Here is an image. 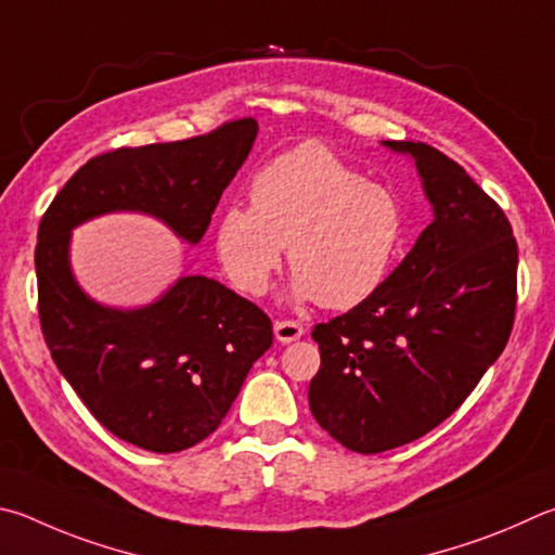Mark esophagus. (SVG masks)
Masks as SVG:
<instances>
[{"mask_svg":"<svg viewBox=\"0 0 555 555\" xmlns=\"http://www.w3.org/2000/svg\"><path fill=\"white\" fill-rule=\"evenodd\" d=\"M274 335L279 341H284V345H288V341H296L306 335V327L300 325V322L296 320H276L274 322Z\"/></svg>","mask_w":555,"mask_h":555,"instance_id":"esophagus-1","label":"esophagus"}]
</instances>
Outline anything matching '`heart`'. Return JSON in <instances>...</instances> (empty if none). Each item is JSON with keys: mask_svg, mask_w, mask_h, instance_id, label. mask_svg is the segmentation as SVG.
<instances>
[{"mask_svg": "<svg viewBox=\"0 0 555 555\" xmlns=\"http://www.w3.org/2000/svg\"><path fill=\"white\" fill-rule=\"evenodd\" d=\"M405 235V208L388 186L304 143L251 177L249 206L220 210L216 255L237 291L261 296L288 247L291 296L347 310L383 286Z\"/></svg>", "mask_w": 555, "mask_h": 555, "instance_id": "heart-1", "label": "heart"}]
</instances>
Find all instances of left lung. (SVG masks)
<instances>
[{"mask_svg":"<svg viewBox=\"0 0 555 555\" xmlns=\"http://www.w3.org/2000/svg\"><path fill=\"white\" fill-rule=\"evenodd\" d=\"M435 220L364 304L312 327V417L357 453L396 449L459 410L505 349L517 306V240L466 169L412 140Z\"/></svg>","mask_w":555,"mask_h":555,"instance_id":"obj_1","label":"left lung"}]
</instances>
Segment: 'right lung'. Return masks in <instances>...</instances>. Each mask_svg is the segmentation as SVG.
<instances>
[{
	"label": "right lung",
	"mask_w": 555,
	"mask_h": 555,
	"mask_svg": "<svg viewBox=\"0 0 555 555\" xmlns=\"http://www.w3.org/2000/svg\"><path fill=\"white\" fill-rule=\"evenodd\" d=\"M257 130L255 118H240L198 138L92 157L40 220L38 315L50 357L89 412L128 444L175 453L214 435L274 332L264 310L198 274L179 276L143 308L96 304L69 267L73 230L133 210L201 243Z\"/></svg>",
	"instance_id": "1"
}]
</instances>
